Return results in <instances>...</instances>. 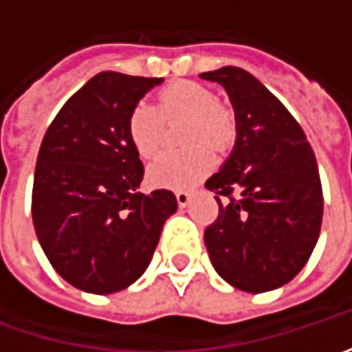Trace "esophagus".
<instances>
[{
    "label": "esophagus",
    "instance_id": "34e87169",
    "mask_svg": "<svg viewBox=\"0 0 352 352\" xmlns=\"http://www.w3.org/2000/svg\"><path fill=\"white\" fill-rule=\"evenodd\" d=\"M190 199H192V194H190V192H186V190H178V192H176V201H178L180 208H186V206L190 204Z\"/></svg>",
    "mask_w": 352,
    "mask_h": 352
}]
</instances>
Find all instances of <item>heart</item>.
I'll use <instances>...</instances> for the list:
<instances>
[{"label":"heart","mask_w":352,"mask_h":352,"mask_svg":"<svg viewBox=\"0 0 352 352\" xmlns=\"http://www.w3.org/2000/svg\"><path fill=\"white\" fill-rule=\"evenodd\" d=\"M188 117L186 141L194 146L184 151H166L148 166L146 176L155 188L186 190L206 178L213 170L215 155L209 145L225 151L235 137V121L231 111L217 103L210 88L182 80L174 82L158 94V107L148 102L133 105L127 117V137L141 158L158 153L164 123ZM206 142H210L206 145Z\"/></svg>","instance_id":"heart-1"}]
</instances>
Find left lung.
<instances>
[{"label": "left lung", "mask_w": 352, "mask_h": 352, "mask_svg": "<svg viewBox=\"0 0 352 352\" xmlns=\"http://www.w3.org/2000/svg\"><path fill=\"white\" fill-rule=\"evenodd\" d=\"M199 78L223 86L236 139L208 190L227 197L204 241L217 274L236 290L261 294L288 284L311 256L323 217L316 155L290 111L243 68Z\"/></svg>", "instance_id": "left-lung-1"}]
</instances>
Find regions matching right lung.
<instances>
[{
  "instance_id": "1",
  "label": "right lung",
  "mask_w": 352,
  "mask_h": 352,
  "mask_svg": "<svg viewBox=\"0 0 352 352\" xmlns=\"http://www.w3.org/2000/svg\"><path fill=\"white\" fill-rule=\"evenodd\" d=\"M162 78L100 72L62 105L43 139L33 223L52 268L89 294L139 280L178 204L168 190L141 194L142 162L127 137L135 103Z\"/></svg>"
}]
</instances>
